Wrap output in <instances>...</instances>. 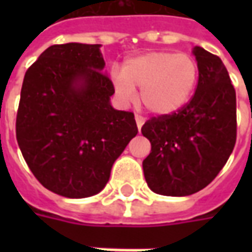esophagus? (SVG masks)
I'll list each match as a JSON object with an SVG mask.
<instances>
[{
  "label": "esophagus",
  "mask_w": 252,
  "mask_h": 252,
  "mask_svg": "<svg viewBox=\"0 0 252 252\" xmlns=\"http://www.w3.org/2000/svg\"><path fill=\"white\" fill-rule=\"evenodd\" d=\"M135 120H136L137 129L140 131V129H142V126H143V124H144V117H142V116L136 115V116H135Z\"/></svg>",
  "instance_id": "obj_1"
}]
</instances>
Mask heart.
<instances>
[{"label":"heart","mask_w":252,"mask_h":252,"mask_svg":"<svg viewBox=\"0 0 252 252\" xmlns=\"http://www.w3.org/2000/svg\"><path fill=\"white\" fill-rule=\"evenodd\" d=\"M197 78L198 67L189 55L151 51L128 59L112 82L121 101L132 102L135 88L140 89L144 108L153 115L167 116L185 106L194 92Z\"/></svg>","instance_id":"1"}]
</instances>
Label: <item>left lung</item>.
<instances>
[{
  "label": "left lung",
  "mask_w": 252,
  "mask_h": 252,
  "mask_svg": "<svg viewBox=\"0 0 252 252\" xmlns=\"http://www.w3.org/2000/svg\"><path fill=\"white\" fill-rule=\"evenodd\" d=\"M198 82L193 97L175 113L151 117L142 126L151 143L143 160L150 189L184 197L211 184L236 143V93L221 59L201 47L193 50Z\"/></svg>",
  "instance_id": "left-lung-1"
}]
</instances>
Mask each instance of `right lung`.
Wrapping results in <instances>:
<instances>
[{
    "mask_svg": "<svg viewBox=\"0 0 252 252\" xmlns=\"http://www.w3.org/2000/svg\"><path fill=\"white\" fill-rule=\"evenodd\" d=\"M99 44H54L25 72L16 137L46 189L68 198L99 193L136 136L132 112L110 105L113 83Z\"/></svg>",
    "mask_w": 252,
    "mask_h": 252,
    "instance_id": "right-lung-1",
    "label": "right lung"
}]
</instances>
